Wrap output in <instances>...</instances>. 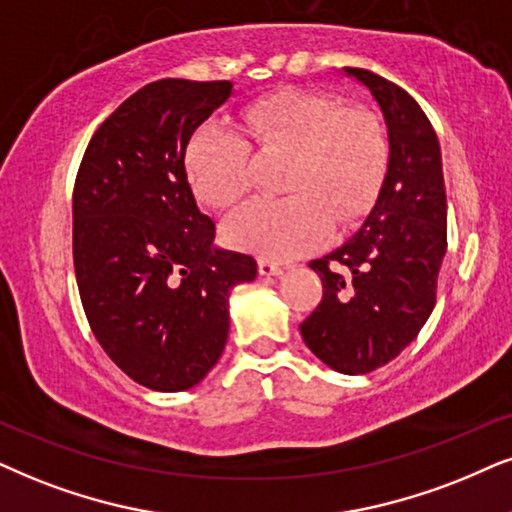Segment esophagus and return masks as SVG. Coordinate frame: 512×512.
Returning <instances> with one entry per match:
<instances>
[{"instance_id": "1", "label": "esophagus", "mask_w": 512, "mask_h": 512, "mask_svg": "<svg viewBox=\"0 0 512 512\" xmlns=\"http://www.w3.org/2000/svg\"><path fill=\"white\" fill-rule=\"evenodd\" d=\"M257 271H260V276H278V274H283L281 264L269 262V260H260V262H257Z\"/></svg>"}]
</instances>
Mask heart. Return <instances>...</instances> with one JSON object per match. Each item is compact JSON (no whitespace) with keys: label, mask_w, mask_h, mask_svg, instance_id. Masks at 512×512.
<instances>
[{"label":"heart","mask_w":512,"mask_h":512,"mask_svg":"<svg viewBox=\"0 0 512 512\" xmlns=\"http://www.w3.org/2000/svg\"><path fill=\"white\" fill-rule=\"evenodd\" d=\"M236 129L208 122L184 153L193 193L212 210H226L250 186V146L288 153L281 172L286 198H257L224 224L226 243L271 260L319 248L331 224L349 226L378 196L387 170L383 122L338 96L316 89H278L248 103Z\"/></svg>","instance_id":"1"}]
</instances>
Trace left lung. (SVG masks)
<instances>
[{
	"label": "left lung",
	"instance_id": "1",
	"mask_svg": "<svg viewBox=\"0 0 512 512\" xmlns=\"http://www.w3.org/2000/svg\"><path fill=\"white\" fill-rule=\"evenodd\" d=\"M378 101L390 158L371 215L345 245L312 260L319 307L300 323L304 345L333 371L371 373L399 357L437 302L446 252L442 151L416 99L364 68H345Z\"/></svg>",
	"mask_w": 512,
	"mask_h": 512
}]
</instances>
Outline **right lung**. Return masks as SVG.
I'll list each match as a JSON object with an SVG mask.
<instances>
[{"label": "right lung", "instance_id": "obj_1", "mask_svg": "<svg viewBox=\"0 0 512 512\" xmlns=\"http://www.w3.org/2000/svg\"><path fill=\"white\" fill-rule=\"evenodd\" d=\"M229 80H158L101 122L77 170L73 262L94 338L134 383L198 385L229 338V295L257 262L219 250L186 179L191 134L231 96Z\"/></svg>", "mask_w": 512, "mask_h": 512}]
</instances>
